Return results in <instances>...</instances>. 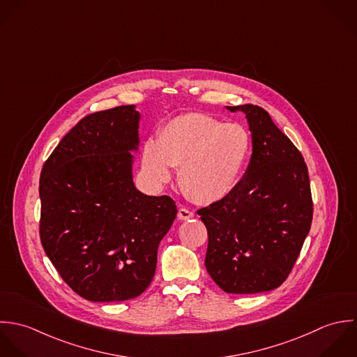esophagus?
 Segmentation results:
<instances>
[{
    "label": "esophagus",
    "instance_id": "34e87169",
    "mask_svg": "<svg viewBox=\"0 0 357 357\" xmlns=\"http://www.w3.org/2000/svg\"><path fill=\"white\" fill-rule=\"evenodd\" d=\"M178 218H179L181 220H188V219H192V218H195V213L189 211V210H188V208H185V207H179V211H178Z\"/></svg>",
    "mask_w": 357,
    "mask_h": 357
}]
</instances>
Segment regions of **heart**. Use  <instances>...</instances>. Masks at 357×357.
<instances>
[{
  "instance_id": "b5f03b06",
  "label": "heart",
  "mask_w": 357,
  "mask_h": 357,
  "mask_svg": "<svg viewBox=\"0 0 357 357\" xmlns=\"http://www.w3.org/2000/svg\"><path fill=\"white\" fill-rule=\"evenodd\" d=\"M248 153L244 127L193 113L169 120L155 141L144 143L142 168L154 186H162L179 165L182 189L197 203H214L234 189Z\"/></svg>"
}]
</instances>
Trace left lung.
Segmentation results:
<instances>
[{"label": "left lung", "mask_w": 357, "mask_h": 357, "mask_svg": "<svg viewBox=\"0 0 357 357\" xmlns=\"http://www.w3.org/2000/svg\"><path fill=\"white\" fill-rule=\"evenodd\" d=\"M245 116L252 154L241 181L197 211L208 230L206 268L229 294L278 288L310 230L313 203L302 154L259 106H226Z\"/></svg>", "instance_id": "8db88e82"}]
</instances>
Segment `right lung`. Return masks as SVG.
Instances as JSON below:
<instances>
[{"label": "right lung", "instance_id": "obj_1", "mask_svg": "<svg viewBox=\"0 0 357 357\" xmlns=\"http://www.w3.org/2000/svg\"><path fill=\"white\" fill-rule=\"evenodd\" d=\"M141 119L135 105L86 116L41 171L44 251L73 291L92 302L142 294L178 214L171 197L143 195L134 183Z\"/></svg>", "mask_w": 357, "mask_h": 357}]
</instances>
